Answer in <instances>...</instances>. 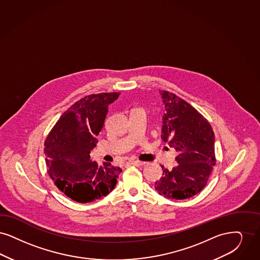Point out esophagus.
<instances>
[{
	"label": "esophagus",
	"instance_id": "34e87169",
	"mask_svg": "<svg viewBox=\"0 0 260 260\" xmlns=\"http://www.w3.org/2000/svg\"><path fill=\"white\" fill-rule=\"evenodd\" d=\"M129 164L134 165V166H142V165L145 164V162H142V161H139V160H130Z\"/></svg>",
	"mask_w": 260,
	"mask_h": 260
}]
</instances>
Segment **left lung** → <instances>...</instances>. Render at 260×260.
<instances>
[{
    "mask_svg": "<svg viewBox=\"0 0 260 260\" xmlns=\"http://www.w3.org/2000/svg\"><path fill=\"white\" fill-rule=\"evenodd\" d=\"M165 105L162 135L178 152V165L163 170L155 190L169 199L182 200L199 193L215 165V133L209 121L190 104L169 91L159 90Z\"/></svg>",
    "mask_w": 260,
    "mask_h": 260,
    "instance_id": "left-lung-1",
    "label": "left lung"
}]
</instances>
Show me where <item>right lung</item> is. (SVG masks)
<instances>
[{
    "mask_svg": "<svg viewBox=\"0 0 260 260\" xmlns=\"http://www.w3.org/2000/svg\"><path fill=\"white\" fill-rule=\"evenodd\" d=\"M119 95L113 92L85 96L60 116L46 137L47 173L57 188L76 202L89 203L108 195L122 171L111 163L98 166L90 159L109 105Z\"/></svg>",
    "mask_w": 260,
    "mask_h": 260,
    "instance_id": "obj_1",
    "label": "right lung"
}]
</instances>
